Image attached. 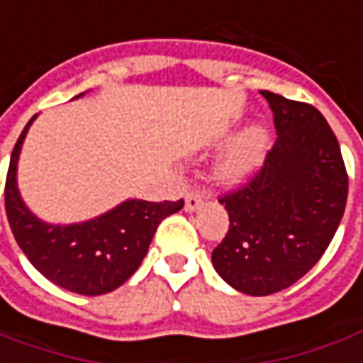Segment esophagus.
<instances>
[{
	"label": "esophagus",
	"mask_w": 363,
	"mask_h": 363,
	"mask_svg": "<svg viewBox=\"0 0 363 363\" xmlns=\"http://www.w3.org/2000/svg\"><path fill=\"white\" fill-rule=\"evenodd\" d=\"M202 204V194L199 191H189L186 192V196H184V208L189 211V213H194L199 206Z\"/></svg>",
	"instance_id": "1"
}]
</instances>
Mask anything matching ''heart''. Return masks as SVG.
I'll return each mask as SVG.
<instances>
[{
  "label": "heart",
  "instance_id": "heart-1",
  "mask_svg": "<svg viewBox=\"0 0 363 363\" xmlns=\"http://www.w3.org/2000/svg\"><path fill=\"white\" fill-rule=\"evenodd\" d=\"M270 143V135L262 125L244 129L218 159L214 172L224 182H238L262 162Z\"/></svg>",
  "mask_w": 363,
  "mask_h": 363
}]
</instances>
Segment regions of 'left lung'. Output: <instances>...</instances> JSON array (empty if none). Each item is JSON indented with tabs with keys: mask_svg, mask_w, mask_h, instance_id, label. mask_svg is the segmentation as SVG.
<instances>
[{
	"mask_svg": "<svg viewBox=\"0 0 363 363\" xmlns=\"http://www.w3.org/2000/svg\"><path fill=\"white\" fill-rule=\"evenodd\" d=\"M278 133L264 164L238 191L220 196L228 233L213 250L224 282L248 296L280 292L316 264L347 201V172L324 115L262 91Z\"/></svg>",
	"mask_w": 363,
	"mask_h": 363,
	"instance_id": "1",
	"label": "left lung"
}]
</instances>
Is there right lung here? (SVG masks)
<instances>
[{"instance_id":"1","label":"right lung","mask_w":363,"mask_h":363,"mask_svg":"<svg viewBox=\"0 0 363 363\" xmlns=\"http://www.w3.org/2000/svg\"><path fill=\"white\" fill-rule=\"evenodd\" d=\"M35 117L19 135L7 171L6 213L11 233L29 262L53 284L83 296L113 292L135 274L162 218L179 213L184 201L129 199L85 223H43L27 208L17 189L19 150Z\"/></svg>"}]
</instances>
